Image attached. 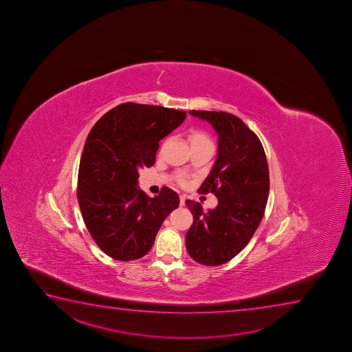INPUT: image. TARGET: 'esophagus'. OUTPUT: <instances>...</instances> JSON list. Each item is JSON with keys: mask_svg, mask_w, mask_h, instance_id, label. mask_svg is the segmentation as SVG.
I'll return each instance as SVG.
<instances>
[{"mask_svg": "<svg viewBox=\"0 0 352 352\" xmlns=\"http://www.w3.org/2000/svg\"><path fill=\"white\" fill-rule=\"evenodd\" d=\"M179 199H180V206H185V200H186V197L185 195H180L179 197Z\"/></svg>", "mask_w": 352, "mask_h": 352, "instance_id": "obj_1", "label": "esophagus"}]
</instances>
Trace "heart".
<instances>
[{"label":"heart","instance_id":"heart-1","mask_svg":"<svg viewBox=\"0 0 352 352\" xmlns=\"http://www.w3.org/2000/svg\"><path fill=\"white\" fill-rule=\"evenodd\" d=\"M188 140H190V146L198 145V144H204V142H210V139L205 133L199 131V129H192L188 134ZM179 182L184 184L185 178L180 177Z\"/></svg>","mask_w":352,"mask_h":352}]
</instances>
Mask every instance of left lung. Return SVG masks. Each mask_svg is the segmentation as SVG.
I'll return each mask as SVG.
<instances>
[{
  "label": "left lung",
  "mask_w": 352,
  "mask_h": 352,
  "mask_svg": "<svg viewBox=\"0 0 352 352\" xmlns=\"http://www.w3.org/2000/svg\"><path fill=\"white\" fill-rule=\"evenodd\" d=\"M218 133V157L198 192L218 198L205 211L186 200L193 223L186 234V248L199 264L219 266L231 261L248 244L259 226L270 190L269 166L259 138L226 112L190 111Z\"/></svg>",
  "instance_id": "obj_1"
}]
</instances>
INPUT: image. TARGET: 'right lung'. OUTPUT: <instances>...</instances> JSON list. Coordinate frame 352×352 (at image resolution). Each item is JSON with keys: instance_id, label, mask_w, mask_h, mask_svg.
<instances>
[{"instance_id": "add662e5", "label": "right lung", "mask_w": 352, "mask_h": 352, "mask_svg": "<svg viewBox=\"0 0 352 352\" xmlns=\"http://www.w3.org/2000/svg\"><path fill=\"white\" fill-rule=\"evenodd\" d=\"M186 112L127 102L101 116L83 147L78 200L88 232L116 261H135L154 244L166 217L178 208L168 187L149 198L138 187L139 170L152 167L159 141L184 122Z\"/></svg>"}]
</instances>
